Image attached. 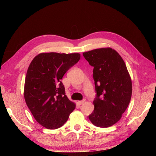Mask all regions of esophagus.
<instances>
[{
	"instance_id": "1",
	"label": "esophagus",
	"mask_w": 156,
	"mask_h": 156,
	"mask_svg": "<svg viewBox=\"0 0 156 156\" xmlns=\"http://www.w3.org/2000/svg\"><path fill=\"white\" fill-rule=\"evenodd\" d=\"M85 100H82V101H78V103L80 104V105H81L83 104L84 102H85Z\"/></svg>"
}]
</instances>
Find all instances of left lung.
<instances>
[{
  "mask_svg": "<svg viewBox=\"0 0 156 156\" xmlns=\"http://www.w3.org/2000/svg\"><path fill=\"white\" fill-rule=\"evenodd\" d=\"M83 55L94 67L96 97L89 119L96 126L109 127L121 119L132 97V80L126 64L111 48L94 49Z\"/></svg>",
  "mask_w": 156,
  "mask_h": 156,
  "instance_id": "8db88e82",
  "label": "left lung"
}]
</instances>
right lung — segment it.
<instances>
[{
    "label": "right lung",
    "mask_w": 156,
    "mask_h": 156,
    "mask_svg": "<svg viewBox=\"0 0 156 156\" xmlns=\"http://www.w3.org/2000/svg\"><path fill=\"white\" fill-rule=\"evenodd\" d=\"M80 59L78 53H42L29 66L24 99L36 121L47 129L61 127L76 107L66 95L61 79Z\"/></svg>",
    "instance_id": "obj_1"
}]
</instances>
